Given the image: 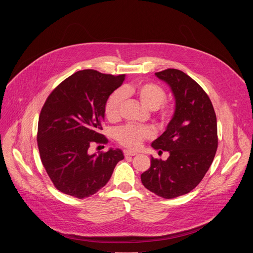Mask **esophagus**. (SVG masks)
<instances>
[{"mask_svg":"<svg viewBox=\"0 0 253 253\" xmlns=\"http://www.w3.org/2000/svg\"><path fill=\"white\" fill-rule=\"evenodd\" d=\"M124 155L125 156H135V155H137V152L131 151V150H124Z\"/></svg>","mask_w":253,"mask_h":253,"instance_id":"34e87169","label":"esophagus"}]
</instances>
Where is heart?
I'll return each instance as SVG.
<instances>
[{
	"label": "heart",
	"mask_w": 253,
	"mask_h": 253,
	"mask_svg": "<svg viewBox=\"0 0 253 253\" xmlns=\"http://www.w3.org/2000/svg\"><path fill=\"white\" fill-rule=\"evenodd\" d=\"M125 97H133L149 110H154L161 125L168 124L173 117V107L165 102V90L152 82H140L127 85L108 96L104 104V114L110 122H116L120 119ZM152 136L153 132L149 127L134 125L123 126L115 132V138L120 145L130 149L139 148L144 140Z\"/></svg>",
	"instance_id": "obj_1"
}]
</instances>
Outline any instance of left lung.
<instances>
[{
	"mask_svg": "<svg viewBox=\"0 0 253 253\" xmlns=\"http://www.w3.org/2000/svg\"><path fill=\"white\" fill-rule=\"evenodd\" d=\"M155 75L175 97V112L164 133L153 143L167 160L151 158L141 181L156 195L170 199L189 193L203 179L218 147L217 121L213 105L201 86L184 72L166 69Z\"/></svg>",
	"mask_w": 253,
	"mask_h": 253,
	"instance_id": "left-lung-1",
	"label": "left lung"
}]
</instances>
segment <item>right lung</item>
Here are the masks:
<instances>
[{
  "instance_id": "obj_1",
  "label": "right lung",
  "mask_w": 253,
  "mask_h": 253,
  "mask_svg": "<svg viewBox=\"0 0 253 253\" xmlns=\"http://www.w3.org/2000/svg\"><path fill=\"white\" fill-rule=\"evenodd\" d=\"M125 75L82 70L61 82L48 96L39 116L37 142L42 164L54 186L80 199L106 185L120 149L88 153L92 143L106 144L100 133L106 99L119 88Z\"/></svg>"
}]
</instances>
